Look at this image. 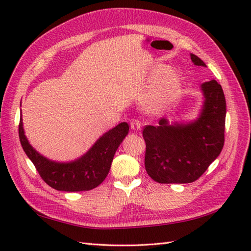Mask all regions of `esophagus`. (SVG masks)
<instances>
[{
    "label": "esophagus",
    "instance_id": "1",
    "mask_svg": "<svg viewBox=\"0 0 251 251\" xmlns=\"http://www.w3.org/2000/svg\"><path fill=\"white\" fill-rule=\"evenodd\" d=\"M130 128L135 131H139L141 129V123L138 120H132L130 122Z\"/></svg>",
    "mask_w": 251,
    "mask_h": 251
}]
</instances>
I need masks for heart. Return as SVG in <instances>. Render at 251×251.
Masks as SVG:
<instances>
[{
  "label": "heart",
  "mask_w": 251,
  "mask_h": 251,
  "mask_svg": "<svg viewBox=\"0 0 251 251\" xmlns=\"http://www.w3.org/2000/svg\"><path fill=\"white\" fill-rule=\"evenodd\" d=\"M164 71V66H157L151 73L150 81L154 82V84L143 99L146 108L150 111L157 112L164 110L170 103H173L179 95L181 88L179 75L173 70L165 73Z\"/></svg>",
  "instance_id": "heart-1"
}]
</instances>
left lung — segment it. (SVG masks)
<instances>
[{
	"label": "left lung",
	"instance_id": "8db88e82",
	"mask_svg": "<svg viewBox=\"0 0 251 251\" xmlns=\"http://www.w3.org/2000/svg\"><path fill=\"white\" fill-rule=\"evenodd\" d=\"M195 66L206 67L191 54ZM202 104L195 120L169 123L161 119L157 126L142 131L147 150L146 170L158 183H190L199 179L219 156L225 145L226 97L216 79L201 85Z\"/></svg>",
	"mask_w": 251,
	"mask_h": 251
}]
</instances>
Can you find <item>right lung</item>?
Wrapping results in <instances>:
<instances>
[{"mask_svg":"<svg viewBox=\"0 0 251 251\" xmlns=\"http://www.w3.org/2000/svg\"><path fill=\"white\" fill-rule=\"evenodd\" d=\"M128 131L129 125L126 122L120 123L100 136L82 156L70 162H56L42 155L30 145L25 135L23 117L19 123V139L26 156L47 184L66 192L93 190L102 182L109 174L117 148Z\"/></svg>","mask_w":251,"mask_h":251,"instance_id":"add662e5","label":"right lung"}]
</instances>
